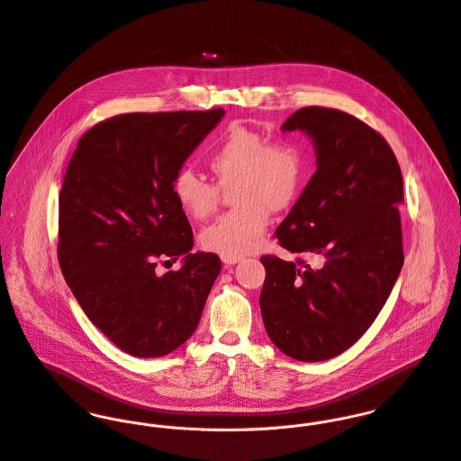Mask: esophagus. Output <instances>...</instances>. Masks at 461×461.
<instances>
[{
  "mask_svg": "<svg viewBox=\"0 0 461 461\" xmlns=\"http://www.w3.org/2000/svg\"><path fill=\"white\" fill-rule=\"evenodd\" d=\"M221 261H223V264H227V266H232V264L241 261V256H221Z\"/></svg>",
  "mask_w": 461,
  "mask_h": 461,
  "instance_id": "1",
  "label": "esophagus"
}]
</instances>
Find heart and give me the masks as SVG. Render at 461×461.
I'll list each match as a JSON object with an SVG mask.
<instances>
[{"instance_id": "b5f03b06", "label": "heart", "mask_w": 461, "mask_h": 461, "mask_svg": "<svg viewBox=\"0 0 461 461\" xmlns=\"http://www.w3.org/2000/svg\"><path fill=\"white\" fill-rule=\"evenodd\" d=\"M207 167L221 186L234 183L232 211L221 214L200 234L203 249L221 256H245L263 241L271 211H282L298 197L307 156L294 140L267 141L261 132L230 126L207 156ZM172 194L195 220L211 216L218 207V186L194 170H179Z\"/></svg>"}]
</instances>
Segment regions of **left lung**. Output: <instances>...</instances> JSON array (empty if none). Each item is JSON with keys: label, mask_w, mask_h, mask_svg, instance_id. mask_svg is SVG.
<instances>
[{"label": "left lung", "mask_w": 461, "mask_h": 461, "mask_svg": "<svg viewBox=\"0 0 461 461\" xmlns=\"http://www.w3.org/2000/svg\"><path fill=\"white\" fill-rule=\"evenodd\" d=\"M284 131L307 132L318 170L275 236L298 259L263 256L264 327L291 358L321 362L353 346L385 305L404 263L402 176L385 138L333 108L294 112Z\"/></svg>", "instance_id": "8db88e82"}]
</instances>
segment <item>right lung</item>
<instances>
[{"label":"right lung","mask_w":461,"mask_h":461,"mask_svg":"<svg viewBox=\"0 0 461 461\" xmlns=\"http://www.w3.org/2000/svg\"><path fill=\"white\" fill-rule=\"evenodd\" d=\"M223 115H117L85 132L68 161L59 263L88 320L132 357H163L186 342L221 269L216 254H192V225L172 181ZM181 255V270L155 271Z\"/></svg>","instance_id":"obj_1"}]
</instances>
